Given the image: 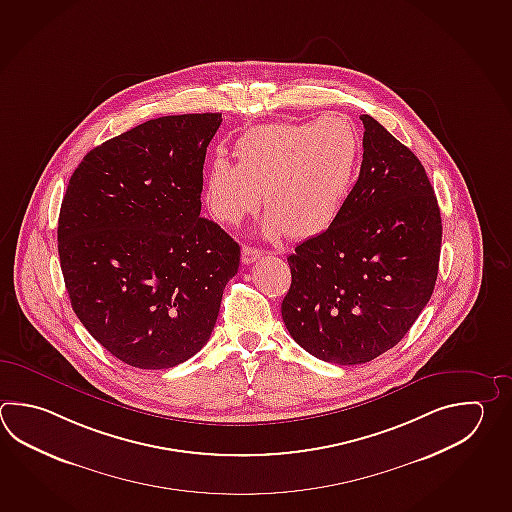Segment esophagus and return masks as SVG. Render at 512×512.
Returning <instances> with one entry per match:
<instances>
[{"label":"esophagus","instance_id":"obj_1","mask_svg":"<svg viewBox=\"0 0 512 512\" xmlns=\"http://www.w3.org/2000/svg\"><path fill=\"white\" fill-rule=\"evenodd\" d=\"M262 251L257 248H251V246H244L242 248V262L244 264H251V262L257 261L261 257Z\"/></svg>","mask_w":512,"mask_h":512}]
</instances>
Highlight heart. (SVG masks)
<instances>
[{
  "label": "heart",
  "instance_id": "b5f03b06",
  "mask_svg": "<svg viewBox=\"0 0 512 512\" xmlns=\"http://www.w3.org/2000/svg\"><path fill=\"white\" fill-rule=\"evenodd\" d=\"M237 164L211 160L202 197L213 219L239 224L261 204L268 237L312 239L330 230L354 189L361 155L357 129L343 116L251 127L233 146Z\"/></svg>",
  "mask_w": 512,
  "mask_h": 512
}]
</instances>
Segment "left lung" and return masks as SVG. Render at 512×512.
<instances>
[{
	"instance_id": "1",
	"label": "left lung",
	"mask_w": 512,
	"mask_h": 512,
	"mask_svg": "<svg viewBox=\"0 0 512 512\" xmlns=\"http://www.w3.org/2000/svg\"><path fill=\"white\" fill-rule=\"evenodd\" d=\"M363 164L334 226L288 257L282 321L297 345L335 365L396 346L438 279L441 215L418 157L363 115Z\"/></svg>"
}]
</instances>
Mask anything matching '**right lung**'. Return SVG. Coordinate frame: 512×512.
I'll return each mask as SVG.
<instances>
[{
    "instance_id": "right-lung-1",
    "label": "right lung",
    "mask_w": 512,
    "mask_h": 512,
    "mask_svg": "<svg viewBox=\"0 0 512 512\" xmlns=\"http://www.w3.org/2000/svg\"><path fill=\"white\" fill-rule=\"evenodd\" d=\"M220 113L162 116L94 147L63 197L58 253L74 313L107 352L144 370L208 343L240 248L200 217Z\"/></svg>"
}]
</instances>
